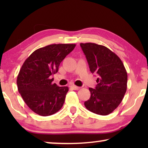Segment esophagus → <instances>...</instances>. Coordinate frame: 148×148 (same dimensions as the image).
Returning <instances> with one entry per match:
<instances>
[{"label":"esophagus","mask_w":148,"mask_h":148,"mask_svg":"<svg viewBox=\"0 0 148 148\" xmlns=\"http://www.w3.org/2000/svg\"><path fill=\"white\" fill-rule=\"evenodd\" d=\"M71 88L73 90H79V89H80V87L74 86V85H73V86H71Z\"/></svg>","instance_id":"obj_1"}]
</instances>
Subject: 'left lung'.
I'll list each match as a JSON object with an SVG mask.
<instances>
[{
  "instance_id": "left-lung-1",
  "label": "left lung",
  "mask_w": 148,
  "mask_h": 148,
  "mask_svg": "<svg viewBox=\"0 0 148 148\" xmlns=\"http://www.w3.org/2000/svg\"><path fill=\"white\" fill-rule=\"evenodd\" d=\"M90 71L98 75L95 89L89 88L91 96L86 108L100 115L112 112L122 102L127 87V73L120 58L106 46L81 43Z\"/></svg>"
}]
</instances>
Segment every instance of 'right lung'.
<instances>
[{
    "mask_svg": "<svg viewBox=\"0 0 148 148\" xmlns=\"http://www.w3.org/2000/svg\"><path fill=\"white\" fill-rule=\"evenodd\" d=\"M75 46L50 44L35 50L23 62L17 79L18 91L36 114L50 116L63 106L69 88L52 84L50 76L58 72L60 62Z\"/></svg>",
    "mask_w": 148,
    "mask_h": 148,
    "instance_id": "right-lung-1",
    "label": "right lung"
}]
</instances>
